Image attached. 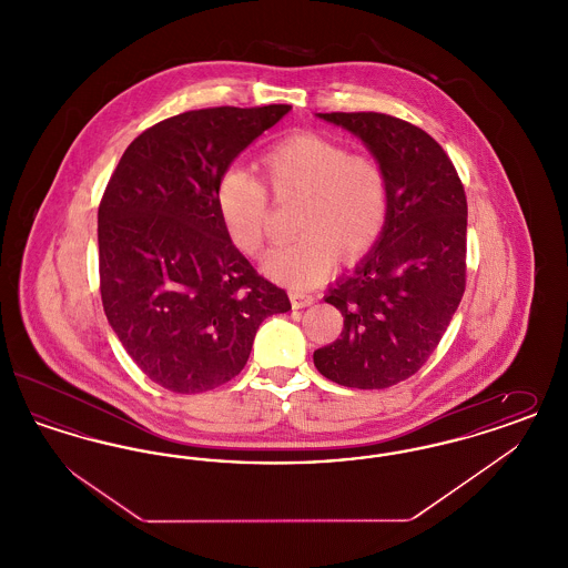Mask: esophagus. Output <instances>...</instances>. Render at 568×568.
<instances>
[{"label":"esophagus","mask_w":568,"mask_h":568,"mask_svg":"<svg viewBox=\"0 0 568 568\" xmlns=\"http://www.w3.org/2000/svg\"><path fill=\"white\" fill-rule=\"evenodd\" d=\"M290 300H292L294 308H306V306H311L315 302V297L304 296V294H290Z\"/></svg>","instance_id":"1"}]
</instances>
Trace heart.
Masks as SVG:
<instances>
[{"mask_svg": "<svg viewBox=\"0 0 568 568\" xmlns=\"http://www.w3.org/2000/svg\"><path fill=\"white\" fill-rule=\"evenodd\" d=\"M268 183L276 197L302 193L296 241L272 248L264 272L272 281L311 290L377 246L392 206L385 165L332 135L302 130L274 140L264 151ZM216 215L230 243L260 255L271 234V191L248 168L227 165L215 190Z\"/></svg>", "mask_w": 568, "mask_h": 568, "instance_id": "heart-1", "label": "heart"}]
</instances>
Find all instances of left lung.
Here are the masks:
<instances>
[{
	"mask_svg": "<svg viewBox=\"0 0 568 568\" xmlns=\"http://www.w3.org/2000/svg\"><path fill=\"white\" fill-rule=\"evenodd\" d=\"M359 135L385 165L389 221L352 276L325 296L345 325L313 359L325 378L383 389L413 377L433 355L466 287V193L443 146L381 112H322Z\"/></svg>",
	"mask_w": 568,
	"mask_h": 568,
	"instance_id": "left-lung-1",
	"label": "left lung"
}]
</instances>
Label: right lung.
<instances>
[{"label":"right lung","instance_id":"obj_1","mask_svg":"<svg viewBox=\"0 0 568 568\" xmlns=\"http://www.w3.org/2000/svg\"><path fill=\"white\" fill-rule=\"evenodd\" d=\"M290 104L216 106L163 119L125 149L98 211L100 292L138 368L174 394L236 377L262 322L292 308L230 243L221 172Z\"/></svg>","mask_w":568,"mask_h":568}]
</instances>
